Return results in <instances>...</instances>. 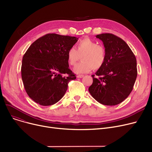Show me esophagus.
<instances>
[{"mask_svg":"<svg viewBox=\"0 0 152 152\" xmlns=\"http://www.w3.org/2000/svg\"><path fill=\"white\" fill-rule=\"evenodd\" d=\"M84 77V75H79L77 76V78H82Z\"/></svg>","mask_w":152,"mask_h":152,"instance_id":"obj_1","label":"esophagus"}]
</instances>
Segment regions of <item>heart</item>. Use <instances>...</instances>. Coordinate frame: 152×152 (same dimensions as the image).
Returning a JSON list of instances; mask_svg holds the SVG:
<instances>
[{"mask_svg": "<svg viewBox=\"0 0 152 152\" xmlns=\"http://www.w3.org/2000/svg\"><path fill=\"white\" fill-rule=\"evenodd\" d=\"M67 61L71 66H75L81 58L82 61L75 66L76 73H89L92 69L101 68L106 60V50L93 40L86 37L76 44V49L71 47L67 52Z\"/></svg>", "mask_w": 152, "mask_h": 152, "instance_id": "b5f03b06", "label": "heart"}]
</instances>
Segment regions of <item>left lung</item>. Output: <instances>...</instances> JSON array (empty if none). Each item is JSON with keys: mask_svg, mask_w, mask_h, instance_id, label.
Here are the masks:
<instances>
[{"mask_svg": "<svg viewBox=\"0 0 152 152\" xmlns=\"http://www.w3.org/2000/svg\"><path fill=\"white\" fill-rule=\"evenodd\" d=\"M103 42L106 60L93 77L89 91L101 104L113 106L124 101L132 91L137 76L136 58L122 39L113 34L96 36Z\"/></svg>", "mask_w": 152, "mask_h": 152, "instance_id": "obj_1", "label": "left lung"}]
</instances>
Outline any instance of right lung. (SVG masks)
<instances>
[{
	"instance_id": "obj_1",
	"label": "right lung",
	"mask_w": 152,
	"mask_h": 152,
	"mask_svg": "<svg viewBox=\"0 0 152 152\" xmlns=\"http://www.w3.org/2000/svg\"><path fill=\"white\" fill-rule=\"evenodd\" d=\"M78 38L47 34L32 44L23 55L21 77L28 96L38 104L49 106L65 95L76 78L69 68L67 52Z\"/></svg>"
}]
</instances>
